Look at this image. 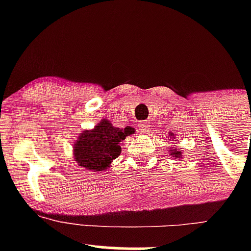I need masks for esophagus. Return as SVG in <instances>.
Segmentation results:
<instances>
[{
    "label": "esophagus",
    "instance_id": "obj_1",
    "mask_svg": "<svg viewBox=\"0 0 251 251\" xmlns=\"http://www.w3.org/2000/svg\"><path fill=\"white\" fill-rule=\"evenodd\" d=\"M138 127H139V132L140 133H148L149 132V128H150V125H149V122H142L138 125Z\"/></svg>",
    "mask_w": 251,
    "mask_h": 251
}]
</instances>
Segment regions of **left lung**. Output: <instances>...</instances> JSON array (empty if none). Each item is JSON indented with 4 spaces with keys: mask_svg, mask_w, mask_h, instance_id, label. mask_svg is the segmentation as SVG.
I'll return each instance as SVG.
<instances>
[{
    "mask_svg": "<svg viewBox=\"0 0 251 251\" xmlns=\"http://www.w3.org/2000/svg\"><path fill=\"white\" fill-rule=\"evenodd\" d=\"M171 135H174V134H171ZM172 138H174V137H172ZM170 154L174 155L175 158H181V157H183V153H181L180 149H171V150H170Z\"/></svg>",
    "mask_w": 251,
    "mask_h": 251,
    "instance_id": "left-lung-1",
    "label": "left lung"
}]
</instances>
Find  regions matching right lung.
<instances>
[{
  "instance_id": "1",
  "label": "right lung",
  "mask_w": 251,
  "mask_h": 251,
  "mask_svg": "<svg viewBox=\"0 0 251 251\" xmlns=\"http://www.w3.org/2000/svg\"><path fill=\"white\" fill-rule=\"evenodd\" d=\"M132 132V128L114 127L108 120L102 119L93 129H86L77 137L73 146L74 159L88 171H106L112 160L120 155V142Z\"/></svg>"
}]
</instances>
